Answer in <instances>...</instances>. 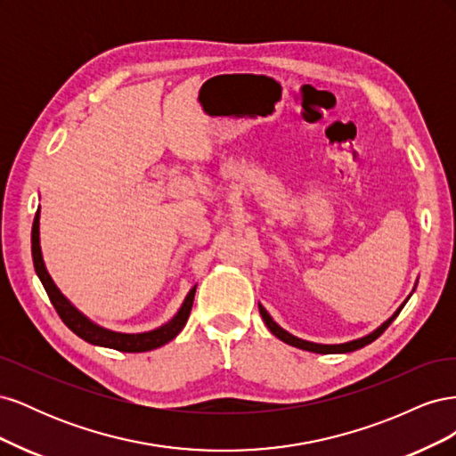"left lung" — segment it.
Segmentation results:
<instances>
[{"mask_svg":"<svg viewBox=\"0 0 456 456\" xmlns=\"http://www.w3.org/2000/svg\"><path fill=\"white\" fill-rule=\"evenodd\" d=\"M412 291H415V289H412ZM409 297H411V295H409ZM409 297H407V300H409ZM407 300H405V302H407ZM405 302L394 312L392 317H388V320H386L380 327H377L375 330H372V333H369V335H365V337H362V338L344 342V344H317V342H310V340H302V338H298V337H295V335H291V333H287V330H285L283 327H280L278 323H275V322L272 320V315L266 312V308L262 306V305H258V312H260V315H262V320H265L266 327L272 330V335H275L280 340H283L285 344H289V346H295V348L306 350V352H315V354H346V352L360 350V348L367 346V344H370L372 340H377V338L384 333V330L388 329V325L395 320V317L399 315V312H402V308L405 306Z\"/></svg>","mask_w":456,"mask_h":456,"instance_id":"8db88e82","label":"left lung"}]
</instances>
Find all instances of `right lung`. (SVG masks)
Wrapping results in <instances>:
<instances>
[{"label":"right lung","instance_id":"right-lung-1","mask_svg":"<svg viewBox=\"0 0 456 456\" xmlns=\"http://www.w3.org/2000/svg\"><path fill=\"white\" fill-rule=\"evenodd\" d=\"M32 258H34V268L39 281L44 283V289L49 295L51 305L57 310L61 315V320L64 325L74 330V333L84 338L89 344H94V346H104V348H114L119 352H150L156 350L163 344H167L173 340L178 333H181L183 327L186 325L191 305H194V295H196V287L194 285L190 289V293L186 295L183 306L178 308L173 320H169L165 325L154 329V330H146V333H118V330H110L101 325H96L91 322L87 315L81 314L70 300H68L61 289L54 285L51 280V275L45 268L44 256H41V247H39V209L36 213L34 224H32Z\"/></svg>","mask_w":456,"mask_h":456}]
</instances>
